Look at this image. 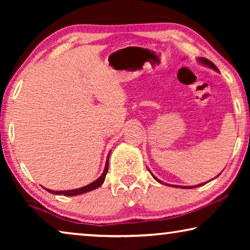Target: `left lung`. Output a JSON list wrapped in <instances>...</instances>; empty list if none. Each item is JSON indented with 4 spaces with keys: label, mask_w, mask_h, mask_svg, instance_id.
<instances>
[{
    "label": "left lung",
    "mask_w": 250,
    "mask_h": 250,
    "mask_svg": "<svg viewBox=\"0 0 250 250\" xmlns=\"http://www.w3.org/2000/svg\"><path fill=\"white\" fill-rule=\"evenodd\" d=\"M198 61H200V62H202V64H204V65H206V66L210 67V68H213V69H215V70H218V69H217V67L215 66V65L213 64V62H211L210 61H208V59H207V58H198ZM151 174H152V173H151ZM152 176H153L156 181L160 182V183H163V182H161L160 180L156 179V177H155L153 174H152ZM204 184H206V183H203V184L196 185V186H201V185H204ZM196 186H180V188H196Z\"/></svg>",
    "instance_id": "8db88e82"
}]
</instances>
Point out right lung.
<instances>
[{
    "label": "right lung",
    "instance_id": "1",
    "mask_svg": "<svg viewBox=\"0 0 250 250\" xmlns=\"http://www.w3.org/2000/svg\"><path fill=\"white\" fill-rule=\"evenodd\" d=\"M108 162H109V155H108V158H107V162H105V167H104V173H103V174H101V176L99 177V179L96 180L95 182H92V183H90L89 185L83 186V188H82L70 189V191H52V189H47V188H45V189H47V191L49 193H52V194H57V195H59V194H62V195H65V196L80 195V194H83V193H87V192H89V191H92V189H96L97 188H99V186L104 182L105 175H107V172H108Z\"/></svg>",
    "mask_w": 250,
    "mask_h": 250
}]
</instances>
